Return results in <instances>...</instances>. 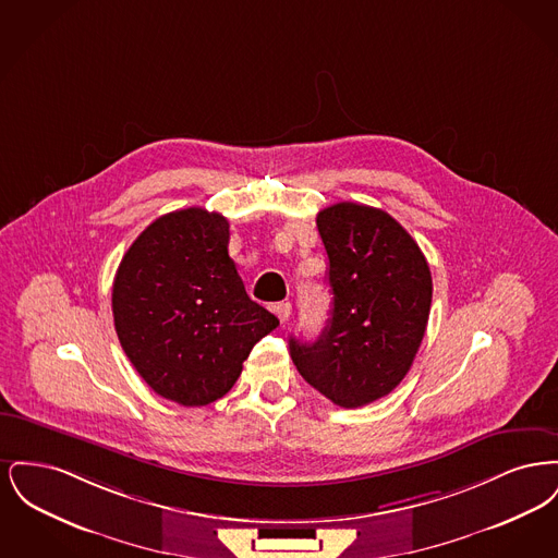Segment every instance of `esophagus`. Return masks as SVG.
<instances>
[{"mask_svg": "<svg viewBox=\"0 0 558 558\" xmlns=\"http://www.w3.org/2000/svg\"><path fill=\"white\" fill-rule=\"evenodd\" d=\"M274 312H276V316L280 318V322L284 324V322H289V318H291V303H289V301H282V303H278V305L274 307Z\"/></svg>", "mask_w": 558, "mask_h": 558, "instance_id": "1", "label": "esophagus"}]
</instances>
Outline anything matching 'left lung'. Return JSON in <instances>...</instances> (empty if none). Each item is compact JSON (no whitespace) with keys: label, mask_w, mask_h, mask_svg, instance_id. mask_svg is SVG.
<instances>
[{"label":"left lung","mask_w":558,"mask_h":558,"mask_svg":"<svg viewBox=\"0 0 558 558\" xmlns=\"http://www.w3.org/2000/svg\"><path fill=\"white\" fill-rule=\"evenodd\" d=\"M316 223L332 310L316 343L291 337V357L324 398L360 408L389 396L410 371L430 312V269L389 213L337 203Z\"/></svg>","instance_id":"8db88e82"}]
</instances>
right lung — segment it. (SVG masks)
Listing matches in <instances>:
<instances>
[{"mask_svg":"<svg viewBox=\"0 0 558 558\" xmlns=\"http://www.w3.org/2000/svg\"><path fill=\"white\" fill-rule=\"evenodd\" d=\"M230 223L201 207L155 219L112 284L117 337L146 385L180 405L223 398L280 322L251 301L228 255Z\"/></svg>","mask_w":558,"mask_h":558,"instance_id":"obj_1","label":"right lung"}]
</instances>
